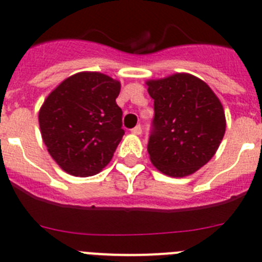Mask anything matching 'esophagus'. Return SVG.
Here are the masks:
<instances>
[{"mask_svg":"<svg viewBox=\"0 0 262 262\" xmlns=\"http://www.w3.org/2000/svg\"><path fill=\"white\" fill-rule=\"evenodd\" d=\"M131 133H133L134 135H140V134H142V127H140V126L134 127V128L131 129Z\"/></svg>","mask_w":262,"mask_h":262,"instance_id":"1","label":"esophagus"}]
</instances>
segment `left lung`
<instances>
[{
    "instance_id": "left-lung-1",
    "label": "left lung",
    "mask_w": 262,
    "mask_h": 262,
    "mask_svg": "<svg viewBox=\"0 0 262 262\" xmlns=\"http://www.w3.org/2000/svg\"><path fill=\"white\" fill-rule=\"evenodd\" d=\"M146 84L155 110L149 160L172 178L195 173L213 158L224 138L227 122L220 99L204 80L187 73Z\"/></svg>"
}]
</instances>
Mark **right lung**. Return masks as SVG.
<instances>
[{
  "label": "right lung",
  "mask_w": 262,
  "mask_h": 262,
  "mask_svg": "<svg viewBox=\"0 0 262 262\" xmlns=\"http://www.w3.org/2000/svg\"><path fill=\"white\" fill-rule=\"evenodd\" d=\"M120 82L82 71L66 78L45 99L38 120L50 156L64 172L87 178L111 162L124 135L116 104Z\"/></svg>",
  "instance_id": "1"
}]
</instances>
